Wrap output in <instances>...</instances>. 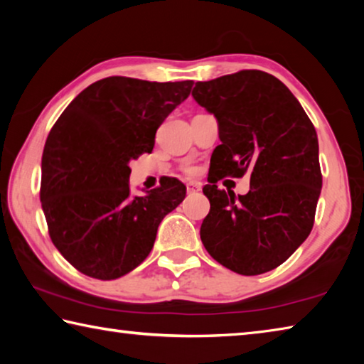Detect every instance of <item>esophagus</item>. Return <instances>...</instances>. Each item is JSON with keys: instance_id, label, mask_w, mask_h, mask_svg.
I'll list each match as a JSON object with an SVG mask.
<instances>
[{"instance_id": "1", "label": "esophagus", "mask_w": 364, "mask_h": 364, "mask_svg": "<svg viewBox=\"0 0 364 364\" xmlns=\"http://www.w3.org/2000/svg\"><path fill=\"white\" fill-rule=\"evenodd\" d=\"M186 189H188L189 194H191V193H197V191H200V184H197V183H188Z\"/></svg>"}]
</instances>
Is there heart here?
I'll return each instance as SVG.
<instances>
[{"instance_id": "obj_1", "label": "heart", "mask_w": 364, "mask_h": 364, "mask_svg": "<svg viewBox=\"0 0 364 364\" xmlns=\"http://www.w3.org/2000/svg\"><path fill=\"white\" fill-rule=\"evenodd\" d=\"M186 173H189V175L196 173V167H186Z\"/></svg>"}]
</instances>
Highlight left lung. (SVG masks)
<instances>
[{
  "label": "left lung",
  "mask_w": 364,
  "mask_h": 364,
  "mask_svg": "<svg viewBox=\"0 0 364 364\" xmlns=\"http://www.w3.org/2000/svg\"><path fill=\"white\" fill-rule=\"evenodd\" d=\"M193 96L218 120L204 194L210 212L200 239L234 273L278 268L311 232L323 175L311 120L287 86L262 70H239L197 82ZM251 175V191L236 198L218 190L226 176Z\"/></svg>",
  "instance_id": "1"
}]
</instances>
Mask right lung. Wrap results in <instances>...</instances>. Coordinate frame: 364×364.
Returning <instances> with one entry per match:
<instances>
[{"mask_svg": "<svg viewBox=\"0 0 364 364\" xmlns=\"http://www.w3.org/2000/svg\"><path fill=\"white\" fill-rule=\"evenodd\" d=\"M193 82L107 77L83 90L48 134L40 199L53 244L80 273L117 279L146 260L186 186L164 178L130 197V162L152 152L157 128L186 100Z\"/></svg>", "mask_w": 364, "mask_h": 364, "instance_id": "right-lung-1", "label": "right lung"}]
</instances>
